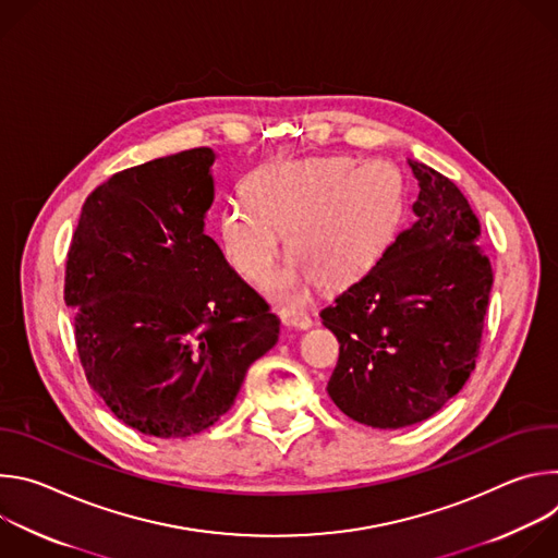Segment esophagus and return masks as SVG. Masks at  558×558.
Masks as SVG:
<instances>
[{
    "label": "esophagus",
    "instance_id": "34e87169",
    "mask_svg": "<svg viewBox=\"0 0 558 558\" xmlns=\"http://www.w3.org/2000/svg\"><path fill=\"white\" fill-rule=\"evenodd\" d=\"M282 323L287 327H293V329H311L313 327L311 317L306 313H300V311H284L282 313Z\"/></svg>",
    "mask_w": 558,
    "mask_h": 558
}]
</instances>
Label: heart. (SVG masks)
Returning <instances> with one entry per match:
<instances>
[{
  "mask_svg": "<svg viewBox=\"0 0 558 558\" xmlns=\"http://www.w3.org/2000/svg\"><path fill=\"white\" fill-rule=\"evenodd\" d=\"M220 214V243L231 267L263 282L288 229L294 258L267 282L271 300L295 306L325 282L344 289L364 278L390 245L404 214L402 172L384 158L351 156L280 161L254 172Z\"/></svg>",
  "mask_w": 558,
  "mask_h": 558,
  "instance_id": "heart-1",
  "label": "heart"
}]
</instances>
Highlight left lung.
Here are the masks:
<instances>
[{
	"label": "left lung",
	"mask_w": 558,
	"mask_h": 558,
	"mask_svg": "<svg viewBox=\"0 0 558 558\" xmlns=\"http://www.w3.org/2000/svg\"><path fill=\"white\" fill-rule=\"evenodd\" d=\"M420 183L415 222L331 306L323 325L340 342L329 395L351 420L404 428L454 397L482 347L493 265L461 190L409 161Z\"/></svg>",
	"instance_id": "left-lung-1"
}]
</instances>
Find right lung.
<instances>
[{
    "mask_svg": "<svg viewBox=\"0 0 558 558\" xmlns=\"http://www.w3.org/2000/svg\"><path fill=\"white\" fill-rule=\"evenodd\" d=\"M214 158L194 147L110 177L86 198L65 260L90 386L123 424L161 439L214 426L280 333L203 229Z\"/></svg>",
    "mask_w": 558,
    "mask_h": 558,
    "instance_id": "1",
    "label": "right lung"
}]
</instances>
